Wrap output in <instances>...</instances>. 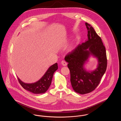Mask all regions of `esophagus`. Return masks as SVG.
<instances>
[{
  "mask_svg": "<svg viewBox=\"0 0 121 121\" xmlns=\"http://www.w3.org/2000/svg\"><path fill=\"white\" fill-rule=\"evenodd\" d=\"M61 64H62V65L63 66H67V63H66L65 61H64V60H63V61L61 62Z\"/></svg>",
  "mask_w": 121,
  "mask_h": 121,
  "instance_id": "34e87169",
  "label": "esophagus"
}]
</instances>
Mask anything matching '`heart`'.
Segmentation results:
<instances>
[{
  "label": "heart",
  "instance_id": "obj_1",
  "mask_svg": "<svg viewBox=\"0 0 121 121\" xmlns=\"http://www.w3.org/2000/svg\"><path fill=\"white\" fill-rule=\"evenodd\" d=\"M73 47H71L70 48H69V51L70 52H71V51H72L73 50Z\"/></svg>",
  "mask_w": 121,
  "mask_h": 121
}]
</instances>
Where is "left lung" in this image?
I'll use <instances>...</instances> for the list:
<instances>
[{"label":"left lung","instance_id":"1","mask_svg":"<svg viewBox=\"0 0 121 121\" xmlns=\"http://www.w3.org/2000/svg\"><path fill=\"white\" fill-rule=\"evenodd\" d=\"M87 39L79 44L64 58L68 63L70 72V81L75 92L85 94L92 92L99 84L107 67L105 47L101 38L92 26L86 23ZM92 56L98 60L97 68L91 71L87 70L85 64Z\"/></svg>","mask_w":121,"mask_h":121}]
</instances>
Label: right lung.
I'll return each instance as SVG.
<instances>
[{
	"mask_svg": "<svg viewBox=\"0 0 121 121\" xmlns=\"http://www.w3.org/2000/svg\"><path fill=\"white\" fill-rule=\"evenodd\" d=\"M58 69L57 63L51 66L39 80L34 83H25L18 77L19 83L24 89L35 94H42L46 92L51 85L54 73Z\"/></svg>",
	"mask_w": 121,
	"mask_h": 121,
	"instance_id": "obj_1",
	"label": "right lung"
}]
</instances>
